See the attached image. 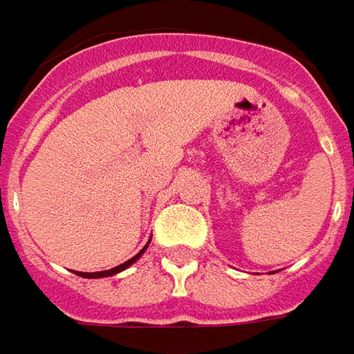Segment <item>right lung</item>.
<instances>
[{"instance_id": "right-lung-1", "label": "right lung", "mask_w": 354, "mask_h": 354, "mask_svg": "<svg viewBox=\"0 0 354 354\" xmlns=\"http://www.w3.org/2000/svg\"><path fill=\"white\" fill-rule=\"evenodd\" d=\"M148 245H150V241L146 243L145 248H142V250H140L138 254H135L133 258H131V260H127V262H123V264H119V266H115V268H111V270H104V272H75V274L80 275V277H86V279H96V277H109V275H115V274H119V272L127 270V268H129L131 264H135L136 260H138L140 256L145 254V250L148 248Z\"/></svg>"}]
</instances>
